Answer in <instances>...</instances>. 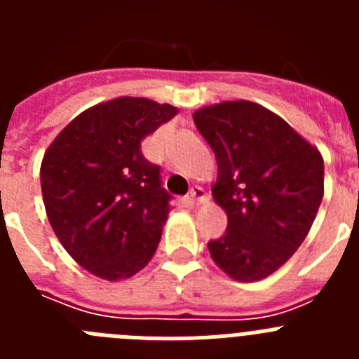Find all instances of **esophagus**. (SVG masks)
Here are the masks:
<instances>
[{"instance_id":"1","label":"esophagus","mask_w":359,"mask_h":359,"mask_svg":"<svg viewBox=\"0 0 359 359\" xmlns=\"http://www.w3.org/2000/svg\"><path fill=\"white\" fill-rule=\"evenodd\" d=\"M189 199H190V203H192V205H201V203L207 201V192H205L201 187H192Z\"/></svg>"}]
</instances>
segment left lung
<instances>
[{
  "instance_id": "left-lung-1",
  "label": "left lung",
  "mask_w": 359,
  "mask_h": 359,
  "mask_svg": "<svg viewBox=\"0 0 359 359\" xmlns=\"http://www.w3.org/2000/svg\"><path fill=\"white\" fill-rule=\"evenodd\" d=\"M217 160L215 203L226 231L208 243L215 264L239 282L277 271L304 243L323 198V158L290 123L248 100L194 113Z\"/></svg>"
}]
</instances>
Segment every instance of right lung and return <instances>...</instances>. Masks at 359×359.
<instances>
[{
  "mask_svg": "<svg viewBox=\"0 0 359 359\" xmlns=\"http://www.w3.org/2000/svg\"><path fill=\"white\" fill-rule=\"evenodd\" d=\"M177 113L169 104L122 97L66 126L41 163L44 208L66 252L90 273L120 280L154 255L172 196L142 140Z\"/></svg>",
  "mask_w": 359,
  "mask_h": 359,
  "instance_id": "add662e5",
  "label": "right lung"
}]
</instances>
